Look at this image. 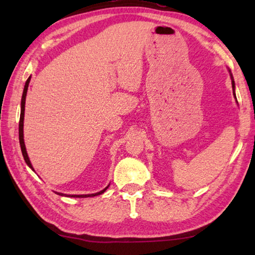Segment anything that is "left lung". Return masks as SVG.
Returning a JSON list of instances; mask_svg holds the SVG:
<instances>
[{
    "label": "left lung",
    "instance_id": "obj_1",
    "mask_svg": "<svg viewBox=\"0 0 255 255\" xmlns=\"http://www.w3.org/2000/svg\"><path fill=\"white\" fill-rule=\"evenodd\" d=\"M233 79V77H232ZM232 85H233V90H234V88H235V83H234V80H232ZM234 96H235V92H234Z\"/></svg>",
    "mask_w": 255,
    "mask_h": 255
}]
</instances>
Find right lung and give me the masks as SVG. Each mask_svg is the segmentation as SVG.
<instances>
[{"label":"right lung","instance_id":"obj_1","mask_svg":"<svg viewBox=\"0 0 255 255\" xmlns=\"http://www.w3.org/2000/svg\"><path fill=\"white\" fill-rule=\"evenodd\" d=\"M29 82H30V77L25 82V85H24V89H23V94H22V99H21V114H20V122H19V140H20V146H21V152H22L23 155V158L25 163L28 164V165L31 167L32 169V165L31 163H30V159L28 157V154H27V150H25V146H24V141H23V119H24V105H25V96H27V90H28V85H29ZM33 170V169H32ZM108 189V187L106 189H103L102 191L100 192H97V193H91V195H68L67 197H75V198H86V197H94V196H98V195H101L106 191ZM60 196H64L63 193H58Z\"/></svg>","mask_w":255,"mask_h":255}]
</instances>
